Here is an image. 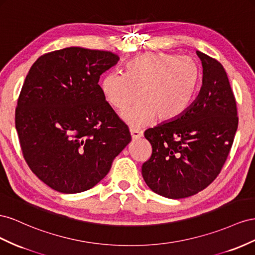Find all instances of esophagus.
Instances as JSON below:
<instances>
[{"label":"esophagus","instance_id":"obj_1","mask_svg":"<svg viewBox=\"0 0 255 255\" xmlns=\"http://www.w3.org/2000/svg\"><path fill=\"white\" fill-rule=\"evenodd\" d=\"M130 134H131L132 140H137L143 136V131H140V130L136 129H130Z\"/></svg>","mask_w":255,"mask_h":255}]
</instances>
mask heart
I'll list each match as a JSON object with an SVG mask.
<instances>
[{"label":"heart","instance_id":"obj_1","mask_svg":"<svg viewBox=\"0 0 255 255\" xmlns=\"http://www.w3.org/2000/svg\"><path fill=\"white\" fill-rule=\"evenodd\" d=\"M200 69L189 56L147 52L129 61L126 75L110 71L101 82L107 103L123 115L129 126L140 128L157 120H177L193 103L200 84Z\"/></svg>","mask_w":255,"mask_h":255}]
</instances>
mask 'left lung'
<instances>
[{
  "label": "left lung",
  "instance_id": "8db88e82",
  "mask_svg": "<svg viewBox=\"0 0 255 255\" xmlns=\"http://www.w3.org/2000/svg\"><path fill=\"white\" fill-rule=\"evenodd\" d=\"M202 87L190 108L175 121L144 132L151 144L142 175L155 193L169 199L196 194L210 185L228 158L238 127L236 100L222 65L196 51Z\"/></svg>",
  "mask_w": 255,
  "mask_h": 255
}]
</instances>
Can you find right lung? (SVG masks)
<instances>
[{
    "mask_svg": "<svg viewBox=\"0 0 255 255\" xmlns=\"http://www.w3.org/2000/svg\"><path fill=\"white\" fill-rule=\"evenodd\" d=\"M110 51L69 47L38 57L16 108V129L27 165L62 193L93 188L131 141L128 127L98 84L118 64Z\"/></svg>",
    "mask_w": 255,
    "mask_h": 255,
    "instance_id": "1",
    "label": "right lung"
}]
</instances>
